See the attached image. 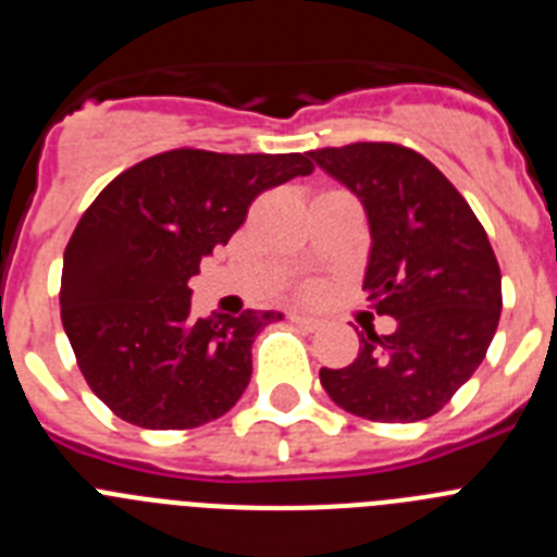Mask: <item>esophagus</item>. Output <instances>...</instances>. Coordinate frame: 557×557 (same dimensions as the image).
<instances>
[{
    "instance_id": "obj_1",
    "label": "esophagus",
    "mask_w": 557,
    "mask_h": 557,
    "mask_svg": "<svg viewBox=\"0 0 557 557\" xmlns=\"http://www.w3.org/2000/svg\"><path fill=\"white\" fill-rule=\"evenodd\" d=\"M289 321H293L295 326L307 329V332H318V329H323V321H318V318H309V314L293 312L289 314Z\"/></svg>"
}]
</instances>
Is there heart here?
Here are the masks:
<instances>
[{"label":"heart","instance_id":"1","mask_svg":"<svg viewBox=\"0 0 557 557\" xmlns=\"http://www.w3.org/2000/svg\"><path fill=\"white\" fill-rule=\"evenodd\" d=\"M318 293H321V289H318V287H307V295H309V298H314V295H318Z\"/></svg>","mask_w":557,"mask_h":557}]
</instances>
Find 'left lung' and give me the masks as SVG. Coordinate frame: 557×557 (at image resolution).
Wrapping results in <instances>:
<instances>
[{
    "instance_id": "obj_1",
    "label": "left lung",
    "mask_w": 557,
    "mask_h": 557,
    "mask_svg": "<svg viewBox=\"0 0 557 557\" xmlns=\"http://www.w3.org/2000/svg\"><path fill=\"white\" fill-rule=\"evenodd\" d=\"M368 214L362 289L396 332L366 329L346 368H321L334 405L368 421L435 416L485 359L502 312V273L488 234L444 172L391 141L309 152Z\"/></svg>"
}]
</instances>
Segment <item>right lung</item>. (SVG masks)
Segmentation results:
<instances>
[{
  "label": "right lung",
  "instance_id": "add662e5",
  "mask_svg": "<svg viewBox=\"0 0 557 557\" xmlns=\"http://www.w3.org/2000/svg\"><path fill=\"white\" fill-rule=\"evenodd\" d=\"M309 152L166 150L97 195L63 253L61 321L102 405L141 430H195L250 382V346L282 312L191 314V275L270 186L309 175Z\"/></svg>",
  "mask_w": 557,
  "mask_h": 557
}]
</instances>
